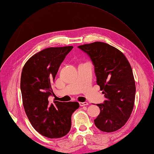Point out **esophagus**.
<instances>
[{"label":"esophagus","instance_id":"34e87169","mask_svg":"<svg viewBox=\"0 0 154 154\" xmlns=\"http://www.w3.org/2000/svg\"><path fill=\"white\" fill-rule=\"evenodd\" d=\"M80 106H88V103H87V102H80Z\"/></svg>","mask_w":154,"mask_h":154}]
</instances>
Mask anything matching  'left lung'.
<instances>
[{
  "mask_svg": "<svg viewBox=\"0 0 154 154\" xmlns=\"http://www.w3.org/2000/svg\"><path fill=\"white\" fill-rule=\"evenodd\" d=\"M95 67L97 84L106 100L97 104L100 114L94 120L99 130L112 133L122 127L131 116L135 99V82L131 66L118 48L102 42L79 46Z\"/></svg>",
  "mask_w": 154,
  "mask_h": 154,
  "instance_id": "8db88e82",
  "label": "left lung"
}]
</instances>
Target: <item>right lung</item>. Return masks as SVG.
Returning a JSON list of instances; mask_svg holds the SVG:
<instances>
[{
    "instance_id": "add662e5",
    "label": "right lung",
    "mask_w": 154,
    "mask_h": 154,
    "mask_svg": "<svg viewBox=\"0 0 154 154\" xmlns=\"http://www.w3.org/2000/svg\"><path fill=\"white\" fill-rule=\"evenodd\" d=\"M72 46L45 48L32 55L24 65L20 87L23 106L32 126L48 138H60L71 128V116L78 102L48 101L59 67Z\"/></svg>"
}]
</instances>
